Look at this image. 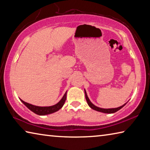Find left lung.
<instances>
[{"label":"left lung","mask_w":150,"mask_h":150,"mask_svg":"<svg viewBox=\"0 0 150 150\" xmlns=\"http://www.w3.org/2000/svg\"><path fill=\"white\" fill-rule=\"evenodd\" d=\"M85 98H86V100H87L88 105L91 108L93 109V110L98 111V112H103V113H107V114L115 113V112H117L118 110H120V109H121L124 105H126V104H124V105L120 106V107L115 108H99V107H97V106H96L95 105H94L91 102L89 98H88V97L87 96V93H86L85 89Z\"/></svg>","instance_id":"left-lung-1"}]
</instances>
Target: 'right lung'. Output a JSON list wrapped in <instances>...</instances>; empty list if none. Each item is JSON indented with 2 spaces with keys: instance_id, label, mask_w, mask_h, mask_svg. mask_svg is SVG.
Masks as SVG:
<instances>
[{
  "instance_id": "obj_1",
  "label": "right lung",
  "mask_w": 150,
  "mask_h": 150,
  "mask_svg": "<svg viewBox=\"0 0 150 150\" xmlns=\"http://www.w3.org/2000/svg\"><path fill=\"white\" fill-rule=\"evenodd\" d=\"M66 98H67V91H66L65 95H63L62 98L60 100L59 103H57L56 105L50 106H38L24 102V100H22L21 99H20V100L23 103L24 105L26 106L28 108L30 109V110L32 111L33 112L36 114V115L43 116L50 115V114H52L55 112L59 110L60 108H62L63 105H64Z\"/></svg>"
}]
</instances>
